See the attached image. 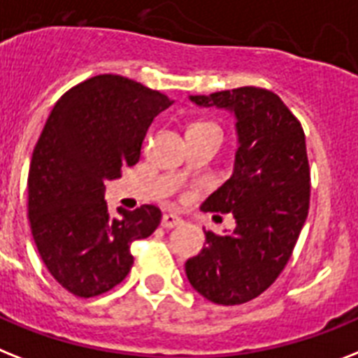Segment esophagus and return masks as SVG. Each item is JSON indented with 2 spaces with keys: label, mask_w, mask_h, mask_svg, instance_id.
Wrapping results in <instances>:
<instances>
[{
  "label": "esophagus",
  "mask_w": 358,
  "mask_h": 358,
  "mask_svg": "<svg viewBox=\"0 0 358 358\" xmlns=\"http://www.w3.org/2000/svg\"><path fill=\"white\" fill-rule=\"evenodd\" d=\"M180 224H184V220L180 219V217H176V215L165 213L164 217H162V226H164V228H176V226Z\"/></svg>",
  "instance_id": "34e87169"
}]
</instances>
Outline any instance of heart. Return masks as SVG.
Returning a JSON list of instances; mask_svg holds the SVG:
<instances>
[{"label":"heart","instance_id":"1","mask_svg":"<svg viewBox=\"0 0 358 358\" xmlns=\"http://www.w3.org/2000/svg\"><path fill=\"white\" fill-rule=\"evenodd\" d=\"M191 129H217V127L211 123H194L191 124Z\"/></svg>","mask_w":358,"mask_h":358}]
</instances>
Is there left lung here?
<instances>
[{
	"instance_id": "obj_1",
	"label": "left lung",
	"mask_w": 358,
	"mask_h": 358,
	"mask_svg": "<svg viewBox=\"0 0 358 358\" xmlns=\"http://www.w3.org/2000/svg\"><path fill=\"white\" fill-rule=\"evenodd\" d=\"M199 106L235 113L239 149L234 174L202 209L231 213V234L206 231V246L185 263L206 300L241 305L278 280L309 213L310 171L301 123L274 92L255 86L191 95Z\"/></svg>"
}]
</instances>
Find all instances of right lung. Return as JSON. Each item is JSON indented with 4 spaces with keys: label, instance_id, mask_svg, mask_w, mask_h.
<instances>
[{
    "label": "right lung",
    "instance_id": "1",
    "mask_svg": "<svg viewBox=\"0 0 358 358\" xmlns=\"http://www.w3.org/2000/svg\"><path fill=\"white\" fill-rule=\"evenodd\" d=\"M167 95L121 75H97L68 90L49 113L29 167V222L43 264L78 298L112 290L134 264V241L162 220L145 204L110 217L104 182L138 164Z\"/></svg>",
    "mask_w": 358,
    "mask_h": 358
}]
</instances>
